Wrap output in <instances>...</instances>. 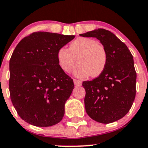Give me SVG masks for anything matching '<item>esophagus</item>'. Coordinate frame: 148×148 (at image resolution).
I'll list each match as a JSON object with an SVG mask.
<instances>
[{"instance_id": "34e87169", "label": "esophagus", "mask_w": 148, "mask_h": 148, "mask_svg": "<svg viewBox=\"0 0 148 148\" xmlns=\"http://www.w3.org/2000/svg\"><path fill=\"white\" fill-rule=\"evenodd\" d=\"M73 81H74V85H75L76 86H80L82 85V82L81 81H79V80H77V79H74Z\"/></svg>"}]
</instances>
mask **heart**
I'll use <instances>...</instances> for the list:
<instances>
[{
  "instance_id": "1",
  "label": "heart",
  "mask_w": 148,
  "mask_h": 148,
  "mask_svg": "<svg viewBox=\"0 0 148 148\" xmlns=\"http://www.w3.org/2000/svg\"><path fill=\"white\" fill-rule=\"evenodd\" d=\"M79 66L74 74L82 79L99 77L104 71L107 55L104 46L91 38H78L70 44L69 49L61 48L57 52L59 66L64 71L69 73Z\"/></svg>"
}]
</instances>
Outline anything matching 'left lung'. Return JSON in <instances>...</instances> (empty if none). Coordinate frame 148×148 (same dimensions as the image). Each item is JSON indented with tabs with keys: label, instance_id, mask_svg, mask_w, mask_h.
Masks as SVG:
<instances>
[{
	"label": "left lung",
	"instance_id": "obj_1",
	"mask_svg": "<svg viewBox=\"0 0 148 148\" xmlns=\"http://www.w3.org/2000/svg\"><path fill=\"white\" fill-rule=\"evenodd\" d=\"M79 36L96 38L107 55L104 71L97 78L82 84L86 113L103 124L120 120L130 111L135 98L137 74L133 56L127 46L110 31L97 28Z\"/></svg>",
	"mask_w": 148,
	"mask_h": 148
}]
</instances>
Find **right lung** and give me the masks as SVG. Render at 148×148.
<instances>
[{
  "instance_id": "obj_1",
  "label": "right lung",
  "mask_w": 148,
  "mask_h": 148,
  "mask_svg": "<svg viewBox=\"0 0 148 148\" xmlns=\"http://www.w3.org/2000/svg\"><path fill=\"white\" fill-rule=\"evenodd\" d=\"M75 37L34 32L16 46L9 62V90L21 118L37 127L59 123L74 84L60 68L57 52Z\"/></svg>"
}]
</instances>
